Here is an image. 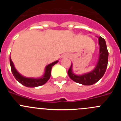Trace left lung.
Wrapping results in <instances>:
<instances>
[{"mask_svg":"<svg viewBox=\"0 0 121 121\" xmlns=\"http://www.w3.org/2000/svg\"><path fill=\"white\" fill-rule=\"evenodd\" d=\"M99 44L100 45L99 57L96 68L90 73L82 76H78L73 73L71 64L68 70V74L73 81L82 85H90L95 84L102 78L107 67L108 52L105 40L102 37H99Z\"/></svg>","mask_w":121,"mask_h":121,"instance_id":"8db88e82","label":"left lung"}]
</instances>
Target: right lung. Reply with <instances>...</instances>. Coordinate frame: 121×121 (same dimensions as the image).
<instances>
[{
    "label": "right lung",
    "instance_id": "add662e5",
    "mask_svg": "<svg viewBox=\"0 0 121 121\" xmlns=\"http://www.w3.org/2000/svg\"><path fill=\"white\" fill-rule=\"evenodd\" d=\"M58 61H55L54 62L48 65L45 68V72L44 75L43 77L39 79H34V78H27L25 77L22 76L16 70L14 64L13 63L12 60L11 59V57L9 56V62H10L11 70L13 73V74L16 78V79L19 81L21 84L27 87H36V86H39L40 85H42L45 84L46 82L49 80L51 76V68L53 65H54Z\"/></svg>",
    "mask_w": 121,
    "mask_h": 121
}]
</instances>
